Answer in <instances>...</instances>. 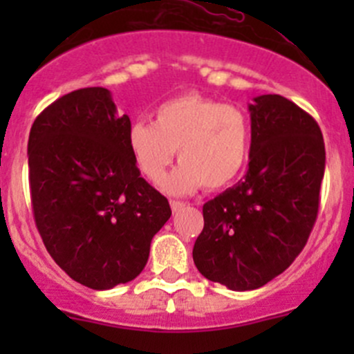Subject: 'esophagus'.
<instances>
[{
  "label": "esophagus",
  "instance_id": "34e87169",
  "mask_svg": "<svg viewBox=\"0 0 354 354\" xmlns=\"http://www.w3.org/2000/svg\"><path fill=\"white\" fill-rule=\"evenodd\" d=\"M169 205H171V210H173V212H180V210L185 207V203L180 202V200H171Z\"/></svg>",
  "mask_w": 354,
  "mask_h": 354
}]
</instances>
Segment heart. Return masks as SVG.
Here are the masks:
<instances>
[{
    "label": "heart",
    "mask_w": 354,
    "mask_h": 354,
    "mask_svg": "<svg viewBox=\"0 0 354 354\" xmlns=\"http://www.w3.org/2000/svg\"><path fill=\"white\" fill-rule=\"evenodd\" d=\"M127 144L135 166L152 183L162 180L178 149L180 166L162 181L167 194L187 195L202 185L219 190L245 169L252 124L240 108L200 94H183L157 106L154 123L133 121Z\"/></svg>",
    "instance_id": "obj_1"
}]
</instances>
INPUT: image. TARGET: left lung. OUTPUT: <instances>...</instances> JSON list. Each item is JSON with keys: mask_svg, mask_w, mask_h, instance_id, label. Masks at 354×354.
I'll use <instances>...</instances> for the list:
<instances>
[{"mask_svg": "<svg viewBox=\"0 0 354 354\" xmlns=\"http://www.w3.org/2000/svg\"><path fill=\"white\" fill-rule=\"evenodd\" d=\"M248 111V171L203 205L194 246L198 272L233 291L262 288L299 255L326 171L322 131L308 113L277 94L259 95Z\"/></svg>", "mask_w": 354, "mask_h": 354, "instance_id": "left-lung-1", "label": "left lung"}]
</instances>
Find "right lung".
<instances>
[{
    "mask_svg": "<svg viewBox=\"0 0 354 354\" xmlns=\"http://www.w3.org/2000/svg\"><path fill=\"white\" fill-rule=\"evenodd\" d=\"M131 127L111 92L87 87L48 106L28 135V181L46 250L77 283L111 289L144 270L171 217L128 151Z\"/></svg>",
    "mask_w": 354,
    "mask_h": 354,
    "instance_id": "1",
    "label": "right lung"
}]
</instances>
